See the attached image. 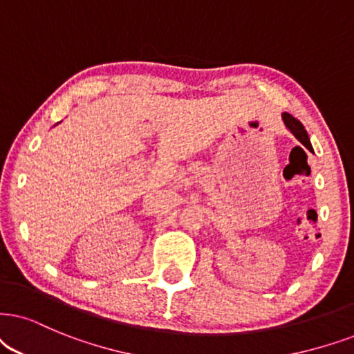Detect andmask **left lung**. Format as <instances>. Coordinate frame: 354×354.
Returning <instances> with one entry per match:
<instances>
[{"label":"left lung","mask_w":354,"mask_h":354,"mask_svg":"<svg viewBox=\"0 0 354 354\" xmlns=\"http://www.w3.org/2000/svg\"><path fill=\"white\" fill-rule=\"evenodd\" d=\"M283 119H284L286 127H288L289 131L294 133V137H296L302 145H306L307 149H310V147H312L310 145V140H308V136H307L306 129H304V125L299 122L296 118H292V115L288 114V113L283 114Z\"/></svg>","instance_id":"1"}]
</instances>
